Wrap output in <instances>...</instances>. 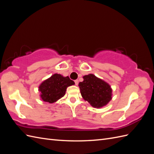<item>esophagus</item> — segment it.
<instances>
[{"label":"esophagus","mask_w":154,"mask_h":154,"mask_svg":"<svg viewBox=\"0 0 154 154\" xmlns=\"http://www.w3.org/2000/svg\"><path fill=\"white\" fill-rule=\"evenodd\" d=\"M74 82H75V85H78V80H76L75 81H74Z\"/></svg>","instance_id":"obj_1"}]
</instances>
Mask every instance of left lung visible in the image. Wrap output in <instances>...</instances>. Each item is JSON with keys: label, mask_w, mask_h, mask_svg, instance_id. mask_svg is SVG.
<instances>
[{"label": "left lung", "mask_w": 154, "mask_h": 154, "mask_svg": "<svg viewBox=\"0 0 154 154\" xmlns=\"http://www.w3.org/2000/svg\"><path fill=\"white\" fill-rule=\"evenodd\" d=\"M83 81L79 83L82 96L85 101L96 109L106 105L112 98V89L108 83L93 74L83 76Z\"/></svg>", "instance_id": "left-lung-1"}]
</instances>
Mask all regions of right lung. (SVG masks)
Wrapping results in <instances>:
<instances>
[{"label": "right lung", "instance_id": "right-lung-1", "mask_svg": "<svg viewBox=\"0 0 154 154\" xmlns=\"http://www.w3.org/2000/svg\"><path fill=\"white\" fill-rule=\"evenodd\" d=\"M74 85V82L69 76L65 77L55 73L42 82L38 87L41 100L53 103L66 94L67 88Z\"/></svg>", "mask_w": 154, "mask_h": 154}]
</instances>
